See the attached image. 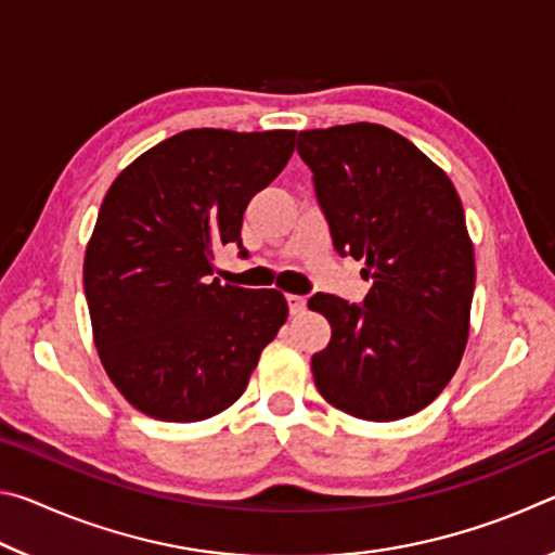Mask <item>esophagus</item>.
<instances>
[{
    "label": "esophagus",
    "instance_id": "1",
    "mask_svg": "<svg viewBox=\"0 0 555 555\" xmlns=\"http://www.w3.org/2000/svg\"><path fill=\"white\" fill-rule=\"evenodd\" d=\"M286 300H288V311H291V315H300V313H306V298H304V296L288 294V296H286Z\"/></svg>",
    "mask_w": 555,
    "mask_h": 555
}]
</instances>
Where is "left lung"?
Listing matches in <instances>:
<instances>
[{
  "label": "left lung",
  "mask_w": 555,
  "mask_h": 555,
  "mask_svg": "<svg viewBox=\"0 0 555 555\" xmlns=\"http://www.w3.org/2000/svg\"><path fill=\"white\" fill-rule=\"evenodd\" d=\"M337 255L364 261L362 306L315 294L331 343L311 360L321 397L350 416L397 421L426 409L463 360L475 251L443 168L370 121L298 131Z\"/></svg>",
  "instance_id": "left-lung-1"
}]
</instances>
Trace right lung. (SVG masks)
<instances>
[{
  "instance_id": "1",
  "label": "right lung",
  "mask_w": 555,
  "mask_h": 555,
  "mask_svg": "<svg viewBox=\"0 0 555 555\" xmlns=\"http://www.w3.org/2000/svg\"><path fill=\"white\" fill-rule=\"evenodd\" d=\"M294 137L188 129L109 185L82 284L102 367L146 416L193 424L232 406L286 323L281 291L210 276L220 244L242 249V215L284 171Z\"/></svg>"
}]
</instances>
